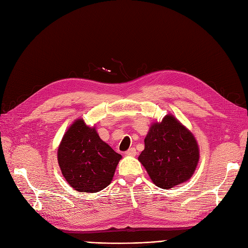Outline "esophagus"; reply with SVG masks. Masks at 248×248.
<instances>
[{
  "mask_svg": "<svg viewBox=\"0 0 248 248\" xmlns=\"http://www.w3.org/2000/svg\"><path fill=\"white\" fill-rule=\"evenodd\" d=\"M125 154L129 155V156H135V155L137 154V151H136L135 148H130L129 150L125 152Z\"/></svg>",
  "mask_w": 248,
  "mask_h": 248,
  "instance_id": "obj_1",
  "label": "esophagus"
}]
</instances>
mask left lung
I'll use <instances>...</instances> for the list:
<instances>
[{
    "instance_id": "1",
    "label": "left lung",
    "mask_w": 248,
    "mask_h": 248,
    "mask_svg": "<svg viewBox=\"0 0 248 248\" xmlns=\"http://www.w3.org/2000/svg\"><path fill=\"white\" fill-rule=\"evenodd\" d=\"M144 142L138 159L157 187L170 189L193 176L199 160L198 144L175 116L168 114L152 124Z\"/></svg>"
}]
</instances>
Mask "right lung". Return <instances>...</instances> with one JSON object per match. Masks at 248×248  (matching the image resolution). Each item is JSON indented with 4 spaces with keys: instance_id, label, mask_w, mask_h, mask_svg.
I'll return each instance as SVG.
<instances>
[{
    "instance_id": "add662e5",
    "label": "right lung",
    "mask_w": 248,
    "mask_h": 248,
    "mask_svg": "<svg viewBox=\"0 0 248 248\" xmlns=\"http://www.w3.org/2000/svg\"><path fill=\"white\" fill-rule=\"evenodd\" d=\"M63 177L78 192L96 193L112 181L122 155L100 139L95 126L75 121L64 134L57 151Z\"/></svg>"
}]
</instances>
